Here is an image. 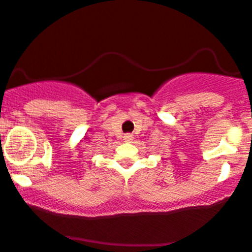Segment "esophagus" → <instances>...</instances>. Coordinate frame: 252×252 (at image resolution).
<instances>
[{"mask_svg":"<svg viewBox=\"0 0 252 252\" xmlns=\"http://www.w3.org/2000/svg\"><path fill=\"white\" fill-rule=\"evenodd\" d=\"M133 139H134L133 134H126V135H124V140L128 141V143H130V141L133 140Z\"/></svg>","mask_w":252,"mask_h":252,"instance_id":"34e87169","label":"esophagus"}]
</instances>
